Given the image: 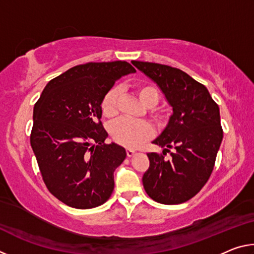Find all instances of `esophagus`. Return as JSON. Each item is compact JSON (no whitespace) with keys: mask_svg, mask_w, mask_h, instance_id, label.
I'll list each match as a JSON object with an SVG mask.
<instances>
[{"mask_svg":"<svg viewBox=\"0 0 254 254\" xmlns=\"http://www.w3.org/2000/svg\"><path fill=\"white\" fill-rule=\"evenodd\" d=\"M135 154V150H133V149H127V156L128 157V158H131V157H133Z\"/></svg>","mask_w":254,"mask_h":254,"instance_id":"obj_1","label":"esophagus"}]
</instances>
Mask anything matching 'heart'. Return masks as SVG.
<instances>
[{"label": "heart", "mask_w": 254, "mask_h": 254, "mask_svg": "<svg viewBox=\"0 0 254 254\" xmlns=\"http://www.w3.org/2000/svg\"><path fill=\"white\" fill-rule=\"evenodd\" d=\"M135 92L142 104L151 107L159 102L160 94L156 86L149 83H140L135 85ZM119 96L118 88H111L103 97L101 103L102 113L107 119H114L119 113ZM149 115L154 123L163 127L167 123L168 115L162 109L151 107ZM110 133L114 142L127 148H136L144 141L152 136L153 128L147 121H132L128 119H121L113 123L110 127Z\"/></svg>", "instance_id": "heart-1"}]
</instances>
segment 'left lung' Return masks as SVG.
Instances as JSON below:
<instances>
[{
  "mask_svg": "<svg viewBox=\"0 0 254 254\" xmlns=\"http://www.w3.org/2000/svg\"><path fill=\"white\" fill-rule=\"evenodd\" d=\"M165 94L174 114L153 141L162 154L147 153L149 169L142 178L149 197L161 204H182L207 183L223 139L220 109L203 84L178 68L148 62H132ZM171 158L166 159V152Z\"/></svg>",
  "mask_w": 254,
  "mask_h": 254,
  "instance_id": "left-lung-1",
  "label": "left lung"
}]
</instances>
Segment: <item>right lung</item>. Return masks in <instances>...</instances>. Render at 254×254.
I'll use <instances>...</instances> for the list:
<instances>
[{
    "mask_svg": "<svg viewBox=\"0 0 254 254\" xmlns=\"http://www.w3.org/2000/svg\"><path fill=\"white\" fill-rule=\"evenodd\" d=\"M127 62L87 63L51 79L33 109L30 135L48 190L70 207H97L114 189V170L126 149L107 144L101 103L120 77L134 72Z\"/></svg>",
    "mask_w": 254,
    "mask_h": 254,
    "instance_id": "right-lung-1",
    "label": "right lung"
}]
</instances>
